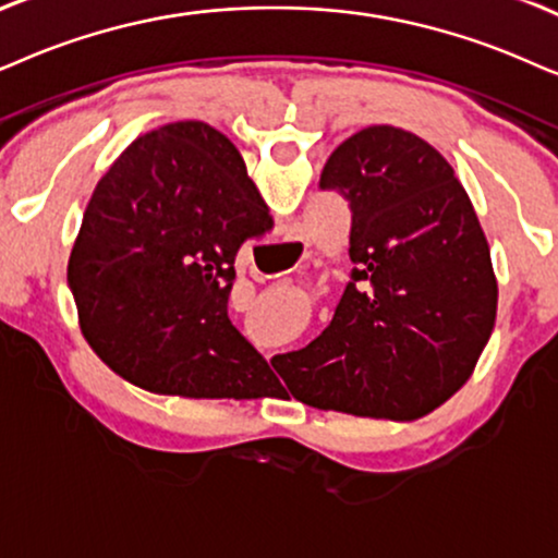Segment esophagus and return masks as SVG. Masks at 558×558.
<instances>
[{
    "label": "esophagus",
    "instance_id": "esophagus-1",
    "mask_svg": "<svg viewBox=\"0 0 558 558\" xmlns=\"http://www.w3.org/2000/svg\"><path fill=\"white\" fill-rule=\"evenodd\" d=\"M286 244H288V246H299L301 242H299V239H295V236H288V239H286Z\"/></svg>",
    "mask_w": 558,
    "mask_h": 558
}]
</instances>
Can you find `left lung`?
<instances>
[{"mask_svg":"<svg viewBox=\"0 0 558 558\" xmlns=\"http://www.w3.org/2000/svg\"><path fill=\"white\" fill-rule=\"evenodd\" d=\"M319 185L352 210V283L327 329L272 365L316 409L414 422L471 378L497 319V278L471 197L440 151L397 125L342 141Z\"/></svg>","mask_w":558,"mask_h":558,"instance_id":"left-lung-1","label":"left lung"}]
</instances>
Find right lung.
I'll list each match as a JSON object with an SVG mask.
<instances>
[{
	"instance_id": "right-lung-1",
	"label": "right lung",
	"mask_w": 558,
	"mask_h": 558,
	"mask_svg": "<svg viewBox=\"0 0 558 558\" xmlns=\"http://www.w3.org/2000/svg\"><path fill=\"white\" fill-rule=\"evenodd\" d=\"M270 229L221 131L178 121L144 133L97 182L69 257L84 340L151 393L270 397V365L227 312L239 250Z\"/></svg>"
}]
</instances>
